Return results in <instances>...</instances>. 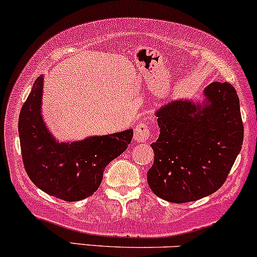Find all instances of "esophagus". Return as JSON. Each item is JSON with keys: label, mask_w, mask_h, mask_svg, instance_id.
Returning <instances> with one entry per match:
<instances>
[{"label": "esophagus", "mask_w": 257, "mask_h": 257, "mask_svg": "<svg viewBox=\"0 0 257 257\" xmlns=\"http://www.w3.org/2000/svg\"><path fill=\"white\" fill-rule=\"evenodd\" d=\"M134 139L138 142H147L150 139V126L148 123L139 122L134 129Z\"/></svg>", "instance_id": "34e87169"}]
</instances>
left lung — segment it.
<instances>
[{
  "label": "left lung",
  "instance_id": "8db88e82",
  "mask_svg": "<svg viewBox=\"0 0 257 257\" xmlns=\"http://www.w3.org/2000/svg\"><path fill=\"white\" fill-rule=\"evenodd\" d=\"M202 101L177 99L156 111L160 128L153 142L150 188L174 203L215 193L242 150L244 128L239 98L231 83L212 82Z\"/></svg>",
  "mask_w": 257,
  "mask_h": 257
}]
</instances>
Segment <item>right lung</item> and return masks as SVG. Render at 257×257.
Segmentation results:
<instances>
[{
  "label": "right lung",
  "mask_w": 257,
  "mask_h": 257,
  "mask_svg": "<svg viewBox=\"0 0 257 257\" xmlns=\"http://www.w3.org/2000/svg\"><path fill=\"white\" fill-rule=\"evenodd\" d=\"M44 76L33 83L19 116V138L25 170L36 187L57 199L74 202L91 196L104 169L131 144L133 129L115 134L60 142L42 115Z\"/></svg>",
  "instance_id": "add662e5"
}]
</instances>
